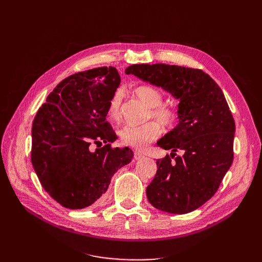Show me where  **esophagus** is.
<instances>
[{
  "mask_svg": "<svg viewBox=\"0 0 262 262\" xmlns=\"http://www.w3.org/2000/svg\"><path fill=\"white\" fill-rule=\"evenodd\" d=\"M143 157H144V155L141 152H138V150L134 152V160H141V158H143Z\"/></svg>",
  "mask_w": 262,
  "mask_h": 262,
  "instance_id": "34e87169",
  "label": "esophagus"
}]
</instances>
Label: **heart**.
Listing matches in <instances>:
<instances>
[{"label":"heart","mask_w":262,"mask_h":262,"mask_svg":"<svg viewBox=\"0 0 262 262\" xmlns=\"http://www.w3.org/2000/svg\"><path fill=\"white\" fill-rule=\"evenodd\" d=\"M136 96L149 108V117L164 126H171L177 120L175 109L167 106H161L163 102V94L153 86L142 85L134 90ZM122 93L117 91L109 100L107 115L110 120L115 123L121 121ZM161 134V128L156 122H148L143 125H126L119 133L120 140L124 145L133 148L143 149L150 142L155 141Z\"/></svg>","instance_id":"1"}]
</instances>
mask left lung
Returning <instances> with one entry per match:
<instances>
[{"mask_svg":"<svg viewBox=\"0 0 262 262\" xmlns=\"http://www.w3.org/2000/svg\"><path fill=\"white\" fill-rule=\"evenodd\" d=\"M142 81L162 87L179 101L178 124L157 141L164 149L184 152L176 162L157 160V171L146 188L154 208L172 214L189 213L217 191L233 163L235 121L224 94L198 69L164 63L133 64L125 69Z\"/></svg>","mask_w":262,"mask_h":262,"instance_id":"left-lung-1","label":"left lung"}]
</instances>
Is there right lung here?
<instances>
[{
  "label": "right lung",
  "mask_w": 262,
  "mask_h": 262,
  "mask_svg": "<svg viewBox=\"0 0 262 262\" xmlns=\"http://www.w3.org/2000/svg\"><path fill=\"white\" fill-rule=\"evenodd\" d=\"M120 85L117 69L104 67L64 78L39 108L31 128V164L48 194L78 210L102 200L115 172L129 164V147L112 148L117 136L106 121ZM105 146L92 151V143Z\"/></svg>",
  "instance_id": "add662e5"
}]
</instances>
